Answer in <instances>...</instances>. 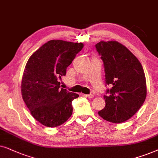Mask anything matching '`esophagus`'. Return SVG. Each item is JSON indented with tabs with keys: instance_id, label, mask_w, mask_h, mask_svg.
<instances>
[{
	"instance_id": "obj_1",
	"label": "esophagus",
	"mask_w": 158,
	"mask_h": 158,
	"mask_svg": "<svg viewBox=\"0 0 158 158\" xmlns=\"http://www.w3.org/2000/svg\"><path fill=\"white\" fill-rule=\"evenodd\" d=\"M84 96L86 97V98H94V95L93 94H84Z\"/></svg>"
}]
</instances>
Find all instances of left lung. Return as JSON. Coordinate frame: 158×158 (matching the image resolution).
<instances>
[{"label": "left lung", "instance_id": "obj_1", "mask_svg": "<svg viewBox=\"0 0 158 158\" xmlns=\"http://www.w3.org/2000/svg\"><path fill=\"white\" fill-rule=\"evenodd\" d=\"M96 49L103 60L107 85L112 88L104 95L106 106L98 112L104 120L115 123L133 116L147 97L144 69L127 47L117 41H100Z\"/></svg>", "mask_w": 158, "mask_h": 158}]
</instances>
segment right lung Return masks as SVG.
I'll use <instances>...</instances> for the list:
<instances>
[{
  "mask_svg": "<svg viewBox=\"0 0 158 158\" xmlns=\"http://www.w3.org/2000/svg\"><path fill=\"white\" fill-rule=\"evenodd\" d=\"M84 47L81 43L52 40L30 56L23 73L21 91L31 115L42 124L56 127L72 115L78 94L60 87L59 79Z\"/></svg>",
  "mask_w": 158,
  "mask_h": 158,
  "instance_id": "obj_1",
  "label": "right lung"
}]
</instances>
